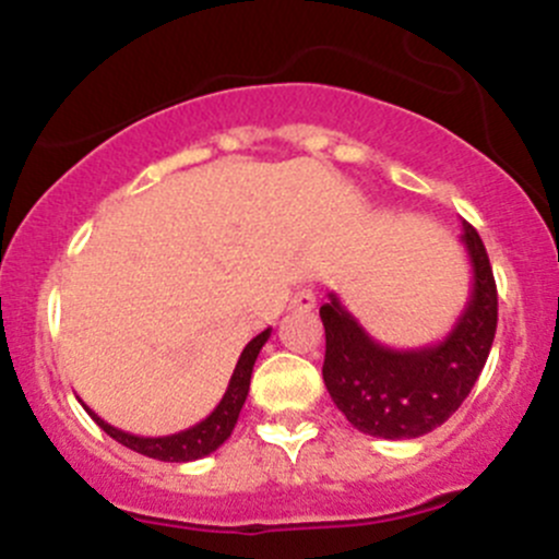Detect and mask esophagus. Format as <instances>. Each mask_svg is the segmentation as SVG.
I'll return each instance as SVG.
<instances>
[{
  "label": "esophagus",
  "mask_w": 559,
  "mask_h": 559,
  "mask_svg": "<svg viewBox=\"0 0 559 559\" xmlns=\"http://www.w3.org/2000/svg\"><path fill=\"white\" fill-rule=\"evenodd\" d=\"M290 309H296V312H309V309H314V293L309 290V287H301V290L293 293Z\"/></svg>",
  "instance_id": "1"
}]
</instances>
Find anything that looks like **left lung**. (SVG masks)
I'll return each mask as SVG.
<instances>
[{
  "mask_svg": "<svg viewBox=\"0 0 559 559\" xmlns=\"http://www.w3.org/2000/svg\"><path fill=\"white\" fill-rule=\"evenodd\" d=\"M469 296L454 329L421 347H389L369 336L336 293L320 307L325 329L323 383L334 405L364 435L411 440L449 421L478 380L497 331V285L473 225L462 223Z\"/></svg>",
  "mask_w": 559,
  "mask_h": 559,
  "instance_id": "1",
  "label": "left lung"
}]
</instances>
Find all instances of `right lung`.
<instances>
[{"instance_id":"right-lung-1","label":"right lung","mask_w":559,"mask_h":559,"mask_svg":"<svg viewBox=\"0 0 559 559\" xmlns=\"http://www.w3.org/2000/svg\"><path fill=\"white\" fill-rule=\"evenodd\" d=\"M269 336H272V329L261 331L255 340L247 342V347L241 350L239 361H236V369H234V374H230V383H228V389H225L219 405L214 407V411L209 413L203 421H198L195 427L181 429V432H176V435H163V438H141V435H130V432H124V429L110 427V424L103 421L97 413L90 411L84 402H81V405H84V411L90 413V416L94 418V424H97L105 435H110L116 443H121V445H127V449L138 451V454L148 456V460H159V462L203 460V456L214 454V451H217L219 445L230 438V432H234L236 421H239L241 407H245V402H247V394H250L252 367H255L258 353H261V347L266 345Z\"/></svg>"}]
</instances>
